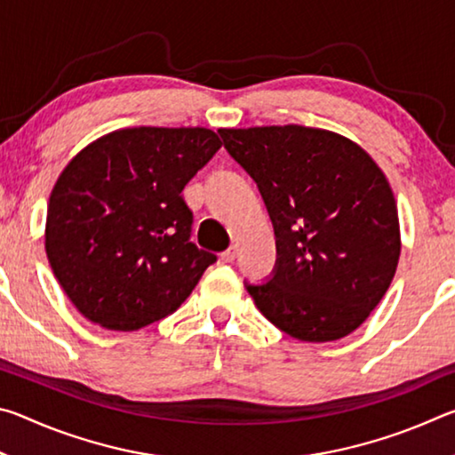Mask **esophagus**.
<instances>
[{
    "instance_id": "1",
    "label": "esophagus",
    "mask_w": 455,
    "mask_h": 455,
    "mask_svg": "<svg viewBox=\"0 0 455 455\" xmlns=\"http://www.w3.org/2000/svg\"><path fill=\"white\" fill-rule=\"evenodd\" d=\"M235 257H236V246H230V249H227L225 252H222L220 260H222V263H233Z\"/></svg>"
}]
</instances>
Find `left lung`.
<instances>
[{
    "mask_svg": "<svg viewBox=\"0 0 455 455\" xmlns=\"http://www.w3.org/2000/svg\"><path fill=\"white\" fill-rule=\"evenodd\" d=\"M276 236L273 276L246 283L259 311L309 343L363 323L394 281L402 236L394 192L375 160L341 134L299 124L220 128Z\"/></svg>",
    "mask_w": 455,
    "mask_h": 455,
    "instance_id": "8db88e82",
    "label": "left lung"
}]
</instances>
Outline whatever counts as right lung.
<instances>
[{"instance_id":"obj_1","label":"right lung","mask_w":455,"mask_h":455,"mask_svg":"<svg viewBox=\"0 0 455 455\" xmlns=\"http://www.w3.org/2000/svg\"><path fill=\"white\" fill-rule=\"evenodd\" d=\"M220 146L209 128H122L61 171L45 255L88 321L136 331L187 301L217 255L190 243L182 190Z\"/></svg>"}]
</instances>
